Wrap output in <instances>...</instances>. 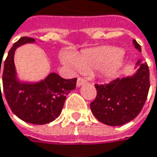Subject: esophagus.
<instances>
[{
  "label": "esophagus",
  "mask_w": 157,
  "mask_h": 157,
  "mask_svg": "<svg viewBox=\"0 0 157 157\" xmlns=\"http://www.w3.org/2000/svg\"><path fill=\"white\" fill-rule=\"evenodd\" d=\"M87 82V81L85 80V79L82 78V77H79L78 79H77V82H76V85L78 86V87H80V86H82V84H84V83H86Z\"/></svg>",
  "instance_id": "obj_1"
}]
</instances>
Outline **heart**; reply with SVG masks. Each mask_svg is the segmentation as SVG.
Returning a JSON list of instances; mask_svg holds the SVG:
<instances>
[{
	"instance_id": "b5f03b06",
	"label": "heart",
	"mask_w": 157,
	"mask_h": 157,
	"mask_svg": "<svg viewBox=\"0 0 157 157\" xmlns=\"http://www.w3.org/2000/svg\"><path fill=\"white\" fill-rule=\"evenodd\" d=\"M62 61L75 69L83 72L96 69L104 77L113 78L122 68L124 55L116 47L101 46L84 50L76 56L64 53Z\"/></svg>"
}]
</instances>
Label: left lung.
I'll list each match as a JSON object with an SVG mask.
<instances>
[{
  "label": "left lung",
  "instance_id": "1",
  "mask_svg": "<svg viewBox=\"0 0 157 157\" xmlns=\"http://www.w3.org/2000/svg\"><path fill=\"white\" fill-rule=\"evenodd\" d=\"M141 51L140 45L132 41ZM139 69L132 76L117 78L107 84H95L96 98L90 103V110L98 120L110 126L131 122L140 113L149 90V70L147 63L138 60Z\"/></svg>",
  "mask_w": 157,
  "mask_h": 157
}]
</instances>
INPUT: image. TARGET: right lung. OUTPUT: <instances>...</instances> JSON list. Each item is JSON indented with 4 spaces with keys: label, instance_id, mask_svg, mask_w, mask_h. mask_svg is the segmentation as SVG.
<instances>
[{
    "label": "right lung",
    "instance_id": "right-lung-1",
    "mask_svg": "<svg viewBox=\"0 0 157 157\" xmlns=\"http://www.w3.org/2000/svg\"><path fill=\"white\" fill-rule=\"evenodd\" d=\"M34 42L33 38L22 37L10 50L2 67L3 92L11 111L18 118L33 124H45L60 115L67 95L75 89L77 79H64L51 73L38 82H21L16 74L15 51Z\"/></svg>",
    "mask_w": 157,
    "mask_h": 157
}]
</instances>
